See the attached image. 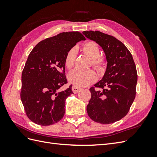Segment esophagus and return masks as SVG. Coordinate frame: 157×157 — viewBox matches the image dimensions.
I'll list each match as a JSON object with an SVG mask.
<instances>
[{"mask_svg":"<svg viewBox=\"0 0 157 157\" xmlns=\"http://www.w3.org/2000/svg\"><path fill=\"white\" fill-rule=\"evenodd\" d=\"M81 88L78 87V86H72V91L73 92V93H75V94H77L79 90H80Z\"/></svg>","mask_w":157,"mask_h":157,"instance_id":"1","label":"esophagus"}]
</instances>
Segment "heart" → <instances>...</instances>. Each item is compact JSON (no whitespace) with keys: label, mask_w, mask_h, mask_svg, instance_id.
Masks as SVG:
<instances>
[{"label":"heart","mask_w":157,"mask_h":157,"mask_svg":"<svg viewBox=\"0 0 157 157\" xmlns=\"http://www.w3.org/2000/svg\"><path fill=\"white\" fill-rule=\"evenodd\" d=\"M82 50L86 55L92 59L91 65L99 73H103L106 67V61L102 56H100L101 50L98 44L93 40L86 41L82 46ZM78 50L76 47L70 48L65 55L64 63L67 69H71L75 65ZM97 76L94 70L86 71L74 70L69 73L68 79L74 86L83 87L96 82Z\"/></svg>","instance_id":"obj_1"}]
</instances>
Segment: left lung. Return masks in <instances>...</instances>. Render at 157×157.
Here are the masks:
<instances>
[{"instance_id": "left-lung-1", "label": "left lung", "mask_w": 157, "mask_h": 157, "mask_svg": "<svg viewBox=\"0 0 157 157\" xmlns=\"http://www.w3.org/2000/svg\"><path fill=\"white\" fill-rule=\"evenodd\" d=\"M104 51L107 67L101 81L90 88V118L102 124L115 123L128 114L136 94L138 74L131 52L119 40L99 31H84ZM95 87L103 89L96 91Z\"/></svg>"}]
</instances>
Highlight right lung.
I'll use <instances>...</instances> for the list:
<instances>
[{"label":"right lung","instance_id":"add662e5","mask_svg":"<svg viewBox=\"0 0 157 157\" xmlns=\"http://www.w3.org/2000/svg\"><path fill=\"white\" fill-rule=\"evenodd\" d=\"M86 38L79 32H62L40 42L29 53L21 75V100L26 115L36 124L51 125L65 112V100L71 94L67 84L64 60L77 42Z\"/></svg>","mask_w":157,"mask_h":157}]
</instances>
